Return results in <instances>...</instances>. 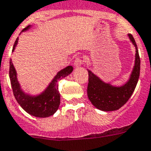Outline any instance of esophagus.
I'll use <instances>...</instances> for the list:
<instances>
[{
  "label": "esophagus",
  "instance_id": "1",
  "mask_svg": "<svg viewBox=\"0 0 151 151\" xmlns=\"http://www.w3.org/2000/svg\"><path fill=\"white\" fill-rule=\"evenodd\" d=\"M83 58L80 56H77L74 60V66L75 67H79L80 65H83Z\"/></svg>",
  "mask_w": 151,
  "mask_h": 151
}]
</instances>
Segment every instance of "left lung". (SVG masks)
I'll list each match as a JSON object with an SVG mask.
<instances>
[{"label":"left lung","instance_id":"1","mask_svg":"<svg viewBox=\"0 0 151 151\" xmlns=\"http://www.w3.org/2000/svg\"><path fill=\"white\" fill-rule=\"evenodd\" d=\"M128 36L135 45L136 54L134 69L127 83L120 87H115L103 83L88 70L87 96L93 106L100 110L114 111L119 109L130 99L137 85L139 78L140 58L135 39L131 34Z\"/></svg>","mask_w":151,"mask_h":151}]
</instances>
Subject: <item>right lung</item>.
<instances>
[{"mask_svg": "<svg viewBox=\"0 0 151 151\" xmlns=\"http://www.w3.org/2000/svg\"><path fill=\"white\" fill-rule=\"evenodd\" d=\"M28 27H27L22 31H26ZM17 42L18 38L15 42L12 51L16 47ZM72 71V66H68L60 71L50 83V86H48V88L42 94L37 97H31L24 94L19 88V85L16 79V70L10 60L9 78L15 99L18 101L19 106L31 115L37 117H48L50 116H52L58 109L60 102V92L58 90V81L68 76Z\"/></svg>", "mask_w": 151, "mask_h": 151, "instance_id": "obj_1", "label": "right lung"}]
</instances>
